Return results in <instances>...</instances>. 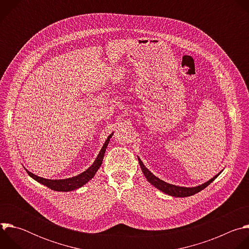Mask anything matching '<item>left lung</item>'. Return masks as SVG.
Returning <instances> with one entry per match:
<instances>
[{"label":"left lung","mask_w":249,"mask_h":249,"mask_svg":"<svg viewBox=\"0 0 249 249\" xmlns=\"http://www.w3.org/2000/svg\"><path fill=\"white\" fill-rule=\"evenodd\" d=\"M139 160V163H140V166L142 168V171H143L144 175L146 176L147 180L152 184L154 185L156 188H158L159 190H160L161 192L169 195V196H173V197H188V196H192L198 192H200L201 190H203L204 188H206L210 183H212L213 181H214L217 177L220 175V173L223 171H221L220 173H218L217 175H215L213 178H211L210 180H208L207 182L201 184V185H198V186H195V187H183V186H176V185H173V184H169L167 182H164L163 180L160 179L159 177H157L156 175H154L143 163V161H142L140 160V158H138Z\"/></svg>","instance_id":"1"}]
</instances>
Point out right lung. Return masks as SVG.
Returning a JSON list of instances; mask_svg holds the SVG:
<instances>
[{"label": "right lung", "mask_w": 249, "mask_h": 249, "mask_svg": "<svg viewBox=\"0 0 249 249\" xmlns=\"http://www.w3.org/2000/svg\"><path fill=\"white\" fill-rule=\"evenodd\" d=\"M112 135H113V133L110 134L107 137V139H106L105 143L103 144V146H102L99 154L97 155L95 160L93 161V163L87 170H85L84 172H82L81 174H79L77 176L70 177V178H66V179H46V178H43V177L33 174L32 172L28 171L26 168H25V170H26L27 174L30 177H32L34 180H36L37 182L47 186L48 188H50L52 190L60 191V192H69V191L76 190V189L84 186L86 183H88L95 175L96 171L98 170V168L100 167V165L102 163L106 148H107V146L109 144V141H110V138L112 137Z\"/></svg>", "instance_id": "obj_1"}]
</instances>
